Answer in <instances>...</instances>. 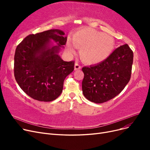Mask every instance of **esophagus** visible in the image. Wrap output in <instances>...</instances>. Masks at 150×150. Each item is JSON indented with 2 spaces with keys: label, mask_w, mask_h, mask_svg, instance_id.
Instances as JSON below:
<instances>
[{
  "label": "esophagus",
  "mask_w": 150,
  "mask_h": 150,
  "mask_svg": "<svg viewBox=\"0 0 150 150\" xmlns=\"http://www.w3.org/2000/svg\"><path fill=\"white\" fill-rule=\"evenodd\" d=\"M81 69V66L78 64V62H76L75 63V65H74V70H79Z\"/></svg>",
  "instance_id": "1"
}]
</instances>
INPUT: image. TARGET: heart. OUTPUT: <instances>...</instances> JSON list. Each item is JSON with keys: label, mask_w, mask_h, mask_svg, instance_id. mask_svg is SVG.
<instances>
[{"label": "heart", "mask_w": 150, "mask_h": 150, "mask_svg": "<svg viewBox=\"0 0 150 150\" xmlns=\"http://www.w3.org/2000/svg\"><path fill=\"white\" fill-rule=\"evenodd\" d=\"M73 46L79 49V56L84 63L96 64L108 59L115 49L112 36L91 28L81 29L72 35ZM67 42L66 47L70 53L75 52L74 47Z\"/></svg>", "instance_id": "b5f03b06"}]
</instances>
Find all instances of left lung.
I'll return each instance as SVG.
<instances>
[{
  "mask_svg": "<svg viewBox=\"0 0 150 150\" xmlns=\"http://www.w3.org/2000/svg\"><path fill=\"white\" fill-rule=\"evenodd\" d=\"M133 52L128 44L116 49L105 61L83 67L82 90L84 97L103 103L118 95L131 78Z\"/></svg>",
  "mask_w": 150,
  "mask_h": 150,
  "instance_id": "8db88e82",
  "label": "left lung"
}]
</instances>
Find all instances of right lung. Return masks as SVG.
I'll use <instances>...</instances> for the list:
<instances>
[{
	"instance_id": "obj_1",
	"label": "right lung",
	"mask_w": 150,
	"mask_h": 150,
	"mask_svg": "<svg viewBox=\"0 0 150 150\" xmlns=\"http://www.w3.org/2000/svg\"><path fill=\"white\" fill-rule=\"evenodd\" d=\"M64 35L59 29L30 34L16 47V80L24 92L35 100H55L62 91L65 78L74 70V61H64L58 54L67 41ZM51 40L57 46H52Z\"/></svg>"
}]
</instances>
